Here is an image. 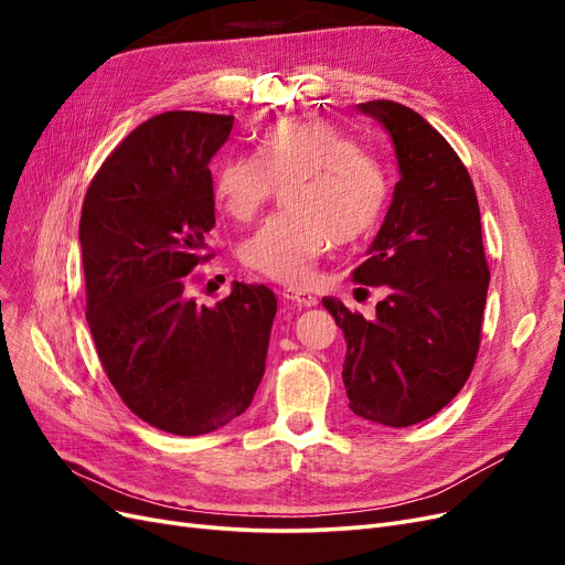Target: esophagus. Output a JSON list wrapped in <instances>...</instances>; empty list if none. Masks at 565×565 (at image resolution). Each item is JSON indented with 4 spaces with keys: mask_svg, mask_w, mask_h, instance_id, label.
I'll return each mask as SVG.
<instances>
[{
    "mask_svg": "<svg viewBox=\"0 0 565 565\" xmlns=\"http://www.w3.org/2000/svg\"><path fill=\"white\" fill-rule=\"evenodd\" d=\"M282 297H285L287 301L297 303V306H316V303H318V297H316V295L301 292V289H297V287H287V289H282Z\"/></svg>",
    "mask_w": 565,
    "mask_h": 565,
    "instance_id": "1",
    "label": "esophagus"
}]
</instances>
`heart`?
<instances>
[{"label":"heart","instance_id":"b5f03b06","mask_svg":"<svg viewBox=\"0 0 565 565\" xmlns=\"http://www.w3.org/2000/svg\"><path fill=\"white\" fill-rule=\"evenodd\" d=\"M278 185H287L289 212L268 218L245 241L241 256L249 270L287 285L309 282L332 243L363 237L377 224L388 195L377 158L358 150L347 134L311 119L270 125L256 158H228L214 177V198L231 218L247 224Z\"/></svg>","mask_w":565,"mask_h":565}]
</instances>
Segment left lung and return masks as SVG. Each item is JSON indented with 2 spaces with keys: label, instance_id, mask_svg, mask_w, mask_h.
Returning <instances> with one entry per match:
<instances>
[{
  "label": "left lung",
  "instance_id": "left-lung-1",
  "mask_svg": "<svg viewBox=\"0 0 565 565\" xmlns=\"http://www.w3.org/2000/svg\"><path fill=\"white\" fill-rule=\"evenodd\" d=\"M358 110L377 119L396 148L401 181L353 280L384 287L377 318L328 297L347 339L344 386L358 417L413 426L446 407L473 370L488 297L481 210L452 146L393 100Z\"/></svg>",
  "mask_w": 565,
  "mask_h": 565
}]
</instances>
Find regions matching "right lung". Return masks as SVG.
Returning a JSON list of instances; mask_svg holds the SVG:
<instances>
[{"label":"right lung","instance_id":"obj_1","mask_svg":"<svg viewBox=\"0 0 565 565\" xmlns=\"http://www.w3.org/2000/svg\"><path fill=\"white\" fill-rule=\"evenodd\" d=\"M233 115L169 110L150 117L100 164L82 204L87 322L110 384L150 426L210 434L249 407L266 370L276 295L233 282L214 309L191 276L210 262V160Z\"/></svg>","mask_w":565,"mask_h":565}]
</instances>
